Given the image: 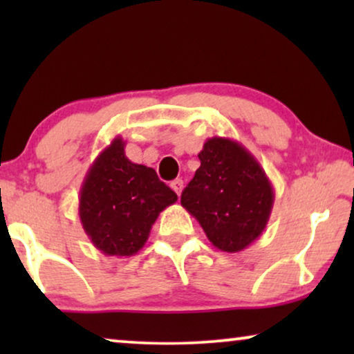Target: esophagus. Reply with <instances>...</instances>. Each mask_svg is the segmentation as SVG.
Returning <instances> with one entry per match:
<instances>
[{"label": "esophagus", "mask_w": 354, "mask_h": 354, "mask_svg": "<svg viewBox=\"0 0 354 354\" xmlns=\"http://www.w3.org/2000/svg\"><path fill=\"white\" fill-rule=\"evenodd\" d=\"M171 188L177 193V195H180L182 188H183V180H182V178H176V180H172L171 182Z\"/></svg>", "instance_id": "obj_1"}]
</instances>
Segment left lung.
<instances>
[{
	"instance_id": "8db88e82",
	"label": "left lung",
	"mask_w": 354,
	"mask_h": 354,
	"mask_svg": "<svg viewBox=\"0 0 354 354\" xmlns=\"http://www.w3.org/2000/svg\"><path fill=\"white\" fill-rule=\"evenodd\" d=\"M201 166L180 203L227 253H239L263 235L274 206V188L264 169L243 145L207 138L198 154Z\"/></svg>"
}]
</instances>
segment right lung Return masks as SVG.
I'll use <instances>...</instances> for the list:
<instances>
[{"label": "right lung", "instance_id": "1", "mask_svg": "<svg viewBox=\"0 0 354 354\" xmlns=\"http://www.w3.org/2000/svg\"><path fill=\"white\" fill-rule=\"evenodd\" d=\"M124 148V140L115 137L91 164L80 188L82 227L106 256L138 253L159 212L177 201L156 171L130 161Z\"/></svg>", "mask_w": 354, "mask_h": 354}]
</instances>
